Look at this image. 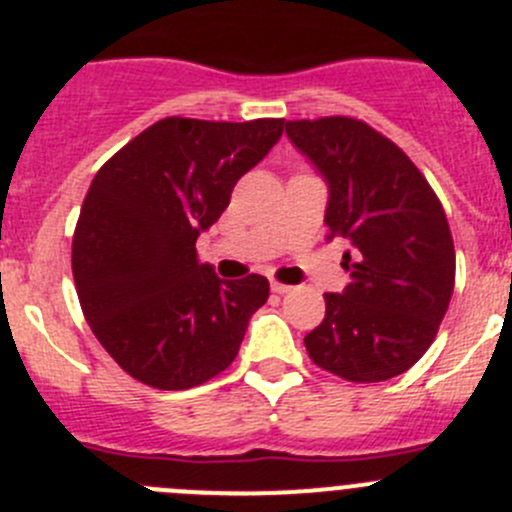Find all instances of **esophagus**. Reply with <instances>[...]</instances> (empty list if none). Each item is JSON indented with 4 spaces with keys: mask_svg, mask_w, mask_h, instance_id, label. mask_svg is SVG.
I'll use <instances>...</instances> for the list:
<instances>
[{
    "mask_svg": "<svg viewBox=\"0 0 512 512\" xmlns=\"http://www.w3.org/2000/svg\"><path fill=\"white\" fill-rule=\"evenodd\" d=\"M271 291L273 293H291L293 291V286H286V283H278V281H271Z\"/></svg>",
    "mask_w": 512,
    "mask_h": 512,
    "instance_id": "esophagus-1",
    "label": "esophagus"
}]
</instances>
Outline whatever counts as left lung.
Instances as JSON below:
<instances>
[{
	"instance_id": "8db88e82",
	"label": "left lung",
	"mask_w": 512,
	"mask_h": 512,
	"mask_svg": "<svg viewBox=\"0 0 512 512\" xmlns=\"http://www.w3.org/2000/svg\"><path fill=\"white\" fill-rule=\"evenodd\" d=\"M286 134L326 176L328 239H348L351 283L326 293V316L303 343L323 371L378 383L433 343L455 286L443 204L401 146L353 116L286 121Z\"/></svg>"
}]
</instances>
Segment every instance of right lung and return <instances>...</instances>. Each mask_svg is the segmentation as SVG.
Instances as JSON below:
<instances>
[{"instance_id": "1", "label": "right lung", "mask_w": 512, "mask_h": 512, "mask_svg": "<svg viewBox=\"0 0 512 512\" xmlns=\"http://www.w3.org/2000/svg\"><path fill=\"white\" fill-rule=\"evenodd\" d=\"M281 131L283 119L166 116L96 171L74 229L72 273L91 333L136 381L186 391L239 353L268 278L221 281L199 263L196 239Z\"/></svg>"}]
</instances>
